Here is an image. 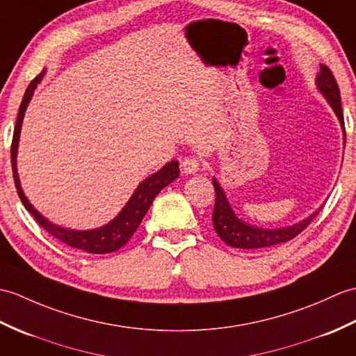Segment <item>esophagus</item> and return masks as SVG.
Wrapping results in <instances>:
<instances>
[{"mask_svg": "<svg viewBox=\"0 0 356 356\" xmlns=\"http://www.w3.org/2000/svg\"><path fill=\"white\" fill-rule=\"evenodd\" d=\"M201 168V163L198 158L195 156H187L183 160V163H181V169H183L184 173H187V175H192V173H196L200 170Z\"/></svg>", "mask_w": 356, "mask_h": 356, "instance_id": "obj_1", "label": "esophagus"}]
</instances>
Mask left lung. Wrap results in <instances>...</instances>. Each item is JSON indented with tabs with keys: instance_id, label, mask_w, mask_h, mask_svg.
<instances>
[{
	"instance_id": "1",
	"label": "left lung",
	"mask_w": 356,
	"mask_h": 356,
	"mask_svg": "<svg viewBox=\"0 0 356 356\" xmlns=\"http://www.w3.org/2000/svg\"><path fill=\"white\" fill-rule=\"evenodd\" d=\"M315 83H317V88L329 102V105L332 106L339 123H341V126H344L341 97H339V88L332 71H330L326 65H320V73L317 76ZM343 132H344V140H346L344 128H343ZM213 187H215V192H216V202H215V209H213V216H211L213 227H215L219 238L233 248L256 250V248L273 247V245H277L282 242H288L291 239H294L297 234L302 233L318 213L317 210L315 213H312L309 218H306L302 220V222L294 224V225H289L285 228H275V230H268V228L264 230V228L252 227L247 222H243L242 219H239L234 215L230 204H228V200L222 191V187L219 186L216 178H213Z\"/></svg>"
}]
</instances>
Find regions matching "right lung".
<instances>
[{"label":"right lung","mask_w":356,"mask_h":356,"mask_svg":"<svg viewBox=\"0 0 356 356\" xmlns=\"http://www.w3.org/2000/svg\"><path fill=\"white\" fill-rule=\"evenodd\" d=\"M44 73L45 71H42L41 74H38L27 86L26 94H24L22 102L19 105L17 124H15V129H13V140H12V147H10L12 156L10 158H12L15 187H17L18 196H19L21 202L24 204V207H26L31 213V216L36 219V222L41 225L45 232H49L58 241L67 243L68 247L83 250L86 252H92V254H106V252H113L120 247H123V245L132 238V234L136 233L140 222L143 220L146 211L149 210V207H151V204L155 200V196L160 193L165 186L170 184L173 179L178 178V175H179L178 161H175V160L169 161L168 164L163 165L160 170L155 172L154 175L147 177L145 181H141L137 187V191L132 193L131 200L126 202L123 210L118 213L111 222L104 225V227L94 228V230H82L81 232V230H70V228H62L59 225L51 224L50 220L45 219L41 213H39L26 198V195H24L22 188H21L18 170H17L18 141H19V132H21L24 113H26L29 102H30L31 96H33L36 85L41 82Z\"/></svg>","instance_id":"obj_1"}]
</instances>
